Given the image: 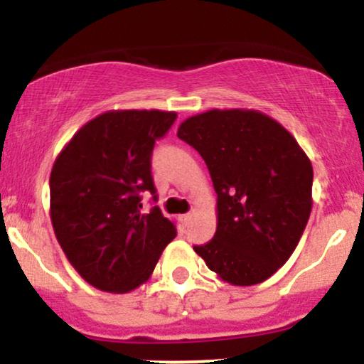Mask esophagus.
<instances>
[{"label":"esophagus","mask_w":364,"mask_h":364,"mask_svg":"<svg viewBox=\"0 0 364 364\" xmlns=\"http://www.w3.org/2000/svg\"><path fill=\"white\" fill-rule=\"evenodd\" d=\"M181 219H183V220H185V223L188 224V223H190V220H191V219H193V212H188V214H185V215H183V217H181Z\"/></svg>","instance_id":"obj_1"}]
</instances>
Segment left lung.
<instances>
[{
    "label": "left lung",
    "instance_id": "1",
    "mask_svg": "<svg viewBox=\"0 0 364 364\" xmlns=\"http://www.w3.org/2000/svg\"><path fill=\"white\" fill-rule=\"evenodd\" d=\"M178 136L205 161L217 193L215 235L193 250L232 286L267 281L310 219V159L282 124L253 109L191 116Z\"/></svg>",
    "mask_w": 364,
    "mask_h": 364
}]
</instances>
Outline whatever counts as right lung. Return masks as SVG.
Returning a JSON list of instances; mask_svg holds the SVG:
<instances>
[{
  "label": "right lung",
  "mask_w": 364,
  "mask_h": 364,
  "mask_svg": "<svg viewBox=\"0 0 364 364\" xmlns=\"http://www.w3.org/2000/svg\"><path fill=\"white\" fill-rule=\"evenodd\" d=\"M176 112L107 111L78 129L54 161L49 193L54 235L66 258L94 287L128 292L152 275L176 225L157 202L152 150Z\"/></svg>",
  "instance_id": "add662e5"
}]
</instances>
